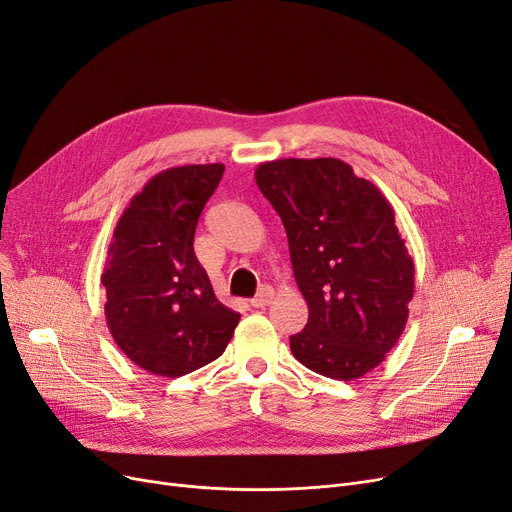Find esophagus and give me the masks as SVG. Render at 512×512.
<instances>
[{
  "instance_id": "obj_1",
  "label": "esophagus",
  "mask_w": 512,
  "mask_h": 512,
  "mask_svg": "<svg viewBox=\"0 0 512 512\" xmlns=\"http://www.w3.org/2000/svg\"><path fill=\"white\" fill-rule=\"evenodd\" d=\"M272 299H274V291H272V288H270V286H263L261 291H259V295L251 299V305L259 309V307L270 305V303H272Z\"/></svg>"
}]
</instances>
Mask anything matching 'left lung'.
<instances>
[{"label": "left lung", "instance_id": "obj_1", "mask_svg": "<svg viewBox=\"0 0 512 512\" xmlns=\"http://www.w3.org/2000/svg\"><path fill=\"white\" fill-rule=\"evenodd\" d=\"M255 182L282 219L309 307L293 355L328 379H360L402 337L414 295V261L391 203L330 157L261 163Z\"/></svg>", "mask_w": 512, "mask_h": 512}]
</instances>
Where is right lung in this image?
I'll list each match as a JSON object with an SVG mask.
<instances>
[{"label":"right lung","mask_w":512,"mask_h":512,"mask_svg":"<svg viewBox=\"0 0 512 512\" xmlns=\"http://www.w3.org/2000/svg\"><path fill=\"white\" fill-rule=\"evenodd\" d=\"M224 165L157 173L117 221L102 274L110 335L127 358L175 379L217 360L240 314L213 293L194 255V230Z\"/></svg>","instance_id":"obj_1"}]
</instances>
